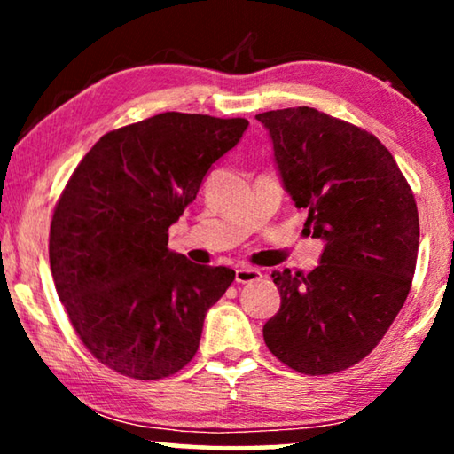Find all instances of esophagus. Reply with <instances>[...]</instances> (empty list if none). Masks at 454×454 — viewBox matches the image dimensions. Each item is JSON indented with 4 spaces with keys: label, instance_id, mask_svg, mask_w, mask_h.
Returning <instances> with one entry per match:
<instances>
[{
    "label": "esophagus",
    "instance_id": "34e87169",
    "mask_svg": "<svg viewBox=\"0 0 454 454\" xmlns=\"http://www.w3.org/2000/svg\"><path fill=\"white\" fill-rule=\"evenodd\" d=\"M262 278V272L256 270V268H248V266H240L236 268V282L238 284H248V282H256Z\"/></svg>",
    "mask_w": 454,
    "mask_h": 454
}]
</instances>
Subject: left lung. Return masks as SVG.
Returning a JSON list of instances; mask_svg holds the SVG:
<instances>
[{"label": "left lung", "instance_id": "obj_1", "mask_svg": "<svg viewBox=\"0 0 454 454\" xmlns=\"http://www.w3.org/2000/svg\"><path fill=\"white\" fill-rule=\"evenodd\" d=\"M304 234L325 242L320 264L274 270L280 310L264 325L272 355L302 374L356 364L382 340L409 296L419 212L393 153L348 121L309 106L256 116Z\"/></svg>", "mask_w": 454, "mask_h": 454}]
</instances>
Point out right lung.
Listing matches in <instances>:
<instances>
[{"label": "right lung", "instance_id": "1", "mask_svg": "<svg viewBox=\"0 0 454 454\" xmlns=\"http://www.w3.org/2000/svg\"><path fill=\"white\" fill-rule=\"evenodd\" d=\"M244 118L166 112L99 137L56 204L50 266L80 340L129 379L158 380L194 358L206 312L234 280L168 248Z\"/></svg>", "mask_w": 454, "mask_h": 454}]
</instances>
